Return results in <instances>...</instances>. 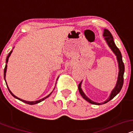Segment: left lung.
<instances>
[{"label":"left lung","mask_w":133,"mask_h":133,"mask_svg":"<svg viewBox=\"0 0 133 133\" xmlns=\"http://www.w3.org/2000/svg\"><path fill=\"white\" fill-rule=\"evenodd\" d=\"M104 37L105 38V40L106 41L107 43H108V45L109 47L111 49L112 52L115 54L116 56L117 57V62H118V65H119V74H118V78H117V81L116 85V87L114 88V89L112 90V92L111 93V95L109 96V99H108L106 101L103 102L102 103H95V102L92 101L91 99H89L87 96L85 95L84 93L83 92L81 88V82L79 84L78 86V89L79 91L80 92L81 95L82 96V97L85 100H86L87 101L89 102V103L92 104H96V105H100V104H106L109 102V101L112 99L116 96L120 92V91L121 90L123 86V82H124V63L123 62V59H122V56L121 53L119 51L118 48H117L116 45L115 43H114V40H113V37H112V34H111L110 32L109 31L108 29H104V34H103Z\"/></svg>","instance_id":"obj_1"}]
</instances>
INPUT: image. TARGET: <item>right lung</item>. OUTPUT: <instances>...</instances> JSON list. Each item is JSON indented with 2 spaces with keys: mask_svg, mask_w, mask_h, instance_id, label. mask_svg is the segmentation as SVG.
Instances as JSON below:
<instances>
[{
  "mask_svg": "<svg viewBox=\"0 0 133 133\" xmlns=\"http://www.w3.org/2000/svg\"><path fill=\"white\" fill-rule=\"evenodd\" d=\"M12 51H11L10 52H9V54H8V56H7V59H6V63H7V62H8V60H9V56H10V54H11V53H12ZM6 70H7V64L5 65V68H4V79H5V74H6ZM6 85H7V82H6ZM7 88H8V90H9V92H10V94H11V95L12 96H14V97H15V98H16V99H19V100H20V101H22V102H24V103H26V104H30V105H33V104H37V103H40V102H41V101H44V99H45L46 98H47V97H49V96L50 95H51V94H52V92L51 93V94H49L48 96H47L46 97H44V98H42V99H40V100H39V101H25V100H23V99H20V98H19V97H16V96L15 95H14L13 94V93L11 92V91H10V89H9V88H8V86H7Z\"/></svg>",
  "mask_w": 133,
  "mask_h": 133,
  "instance_id": "1",
  "label": "right lung"
}]
</instances>
